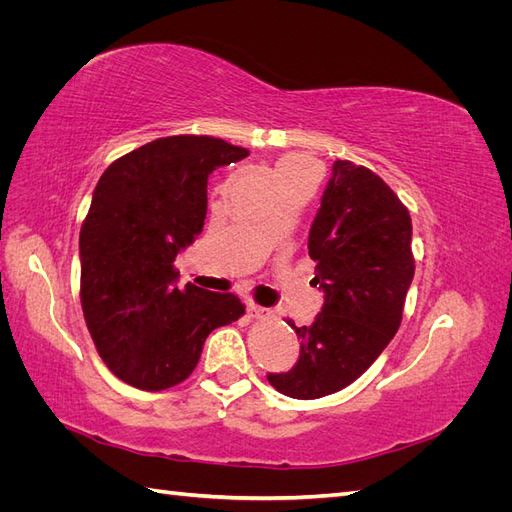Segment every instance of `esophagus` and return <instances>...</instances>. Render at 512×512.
Instances as JSON below:
<instances>
[{"label":"esophagus","mask_w":512,"mask_h":512,"mask_svg":"<svg viewBox=\"0 0 512 512\" xmlns=\"http://www.w3.org/2000/svg\"><path fill=\"white\" fill-rule=\"evenodd\" d=\"M247 314H250L252 318H269V316H271L269 309L260 307V305H256V303H247Z\"/></svg>","instance_id":"obj_1"}]
</instances>
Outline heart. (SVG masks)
Returning a JSON list of instances; mask_svg holds the SVG:
<instances>
[{
	"instance_id": "1",
	"label": "heart",
	"mask_w": 512,
	"mask_h": 512,
	"mask_svg": "<svg viewBox=\"0 0 512 512\" xmlns=\"http://www.w3.org/2000/svg\"><path fill=\"white\" fill-rule=\"evenodd\" d=\"M275 173H277V179H280V183H282V188H286V185H290L292 181H297V179H301L305 175L316 173V168H314L312 162H307L303 158L286 156V158H282L280 162H277Z\"/></svg>"
}]
</instances>
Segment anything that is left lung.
<instances>
[{
  "instance_id": "left-lung-1",
  "label": "left lung",
  "mask_w": 512,
  "mask_h": 512,
  "mask_svg": "<svg viewBox=\"0 0 512 512\" xmlns=\"http://www.w3.org/2000/svg\"><path fill=\"white\" fill-rule=\"evenodd\" d=\"M307 250L316 262L312 282L324 292L322 312L312 327L288 320L301 356L286 374L267 376L294 399L346 389L389 346L414 277L410 213L374 170L337 160Z\"/></svg>"
}]
</instances>
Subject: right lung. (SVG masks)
Here are the masks:
<instances>
[{"label":"right lung","mask_w":512,"mask_h":512,"mask_svg":"<svg viewBox=\"0 0 512 512\" xmlns=\"http://www.w3.org/2000/svg\"><path fill=\"white\" fill-rule=\"evenodd\" d=\"M247 149L215 136L156 138L108 166L81 226V305L106 367L141 391L188 378L207 335L239 320L232 292L175 286V256L205 226L207 179Z\"/></svg>","instance_id":"obj_1"}]
</instances>
